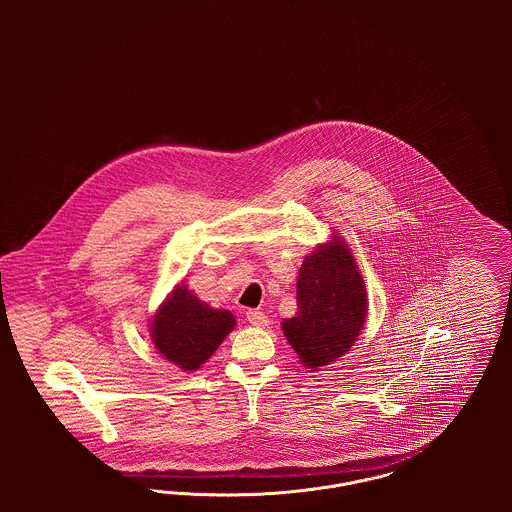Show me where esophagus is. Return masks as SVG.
<instances>
[{"instance_id": "34e87169", "label": "esophagus", "mask_w": 512, "mask_h": 512, "mask_svg": "<svg viewBox=\"0 0 512 512\" xmlns=\"http://www.w3.org/2000/svg\"><path fill=\"white\" fill-rule=\"evenodd\" d=\"M245 318H247V322L253 324V326H268V322H270L265 313L255 311V309H249V311L245 313Z\"/></svg>"}]
</instances>
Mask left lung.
Segmentation results:
<instances>
[{
    "mask_svg": "<svg viewBox=\"0 0 512 512\" xmlns=\"http://www.w3.org/2000/svg\"><path fill=\"white\" fill-rule=\"evenodd\" d=\"M366 292L347 245H318L305 257L297 278V313L282 330L301 363L313 370L349 351L363 330Z\"/></svg>",
    "mask_w": 512,
    "mask_h": 512,
    "instance_id": "left-lung-1",
    "label": "left lung"
}]
</instances>
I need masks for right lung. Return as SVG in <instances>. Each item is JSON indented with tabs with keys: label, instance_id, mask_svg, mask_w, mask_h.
<instances>
[{
	"label": "right lung",
	"instance_id": "obj_1",
	"mask_svg": "<svg viewBox=\"0 0 512 512\" xmlns=\"http://www.w3.org/2000/svg\"><path fill=\"white\" fill-rule=\"evenodd\" d=\"M232 313L213 309L186 286H178L151 322L159 353L182 370H197L234 328Z\"/></svg>",
	"mask_w": 512,
	"mask_h": 512
}]
</instances>
